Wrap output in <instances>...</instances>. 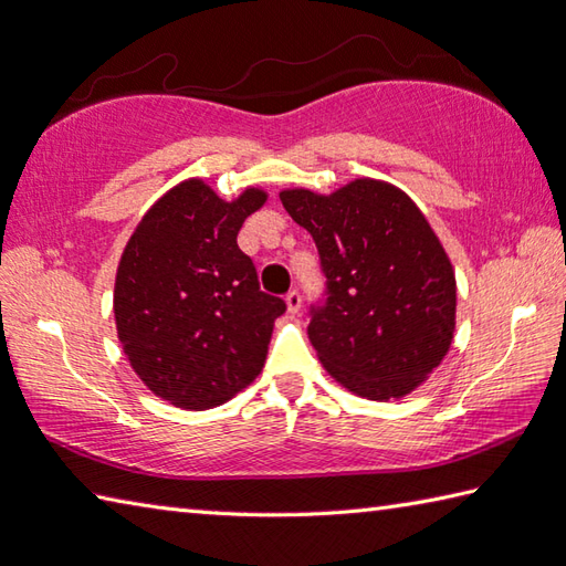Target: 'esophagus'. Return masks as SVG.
<instances>
[{
	"label": "esophagus",
	"mask_w": 566,
	"mask_h": 566,
	"mask_svg": "<svg viewBox=\"0 0 566 566\" xmlns=\"http://www.w3.org/2000/svg\"><path fill=\"white\" fill-rule=\"evenodd\" d=\"M284 302H286V311H290V314H298V311H302V294H298L296 290L286 294Z\"/></svg>",
	"instance_id": "34e87169"
}]
</instances>
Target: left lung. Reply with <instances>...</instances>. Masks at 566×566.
Wrapping results in <instances>:
<instances>
[{
	"label": "left lung",
	"instance_id": "1",
	"mask_svg": "<svg viewBox=\"0 0 566 566\" xmlns=\"http://www.w3.org/2000/svg\"><path fill=\"white\" fill-rule=\"evenodd\" d=\"M314 235L328 302L308 340L328 375L363 399L416 391L448 355L457 323L454 268L416 201L384 179L357 177L331 195L282 189Z\"/></svg>",
	"mask_w": 566,
	"mask_h": 566
}]
</instances>
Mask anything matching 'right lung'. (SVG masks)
I'll return each instance as SVG.
<instances>
[{
    "label": "right lung",
    "mask_w": 566,
    "mask_h": 566,
    "mask_svg": "<svg viewBox=\"0 0 566 566\" xmlns=\"http://www.w3.org/2000/svg\"><path fill=\"white\" fill-rule=\"evenodd\" d=\"M268 191L221 199L199 177L167 189L143 213L118 260L116 335L146 387L189 411L243 391L268 357L286 306L260 292L238 231Z\"/></svg>",
    "instance_id": "add662e5"
}]
</instances>
